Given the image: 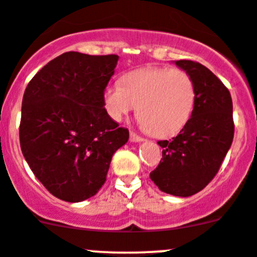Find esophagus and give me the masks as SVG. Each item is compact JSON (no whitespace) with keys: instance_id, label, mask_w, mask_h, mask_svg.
<instances>
[{"instance_id":"34e87169","label":"esophagus","mask_w":257,"mask_h":257,"mask_svg":"<svg viewBox=\"0 0 257 257\" xmlns=\"http://www.w3.org/2000/svg\"><path fill=\"white\" fill-rule=\"evenodd\" d=\"M129 140H131V142H136V143L143 142L142 137L137 136V134L133 133V132H131V137H129Z\"/></svg>"}]
</instances>
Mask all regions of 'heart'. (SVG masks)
Here are the masks:
<instances>
[{
	"label": "heart",
	"mask_w": 257,
	"mask_h": 257,
	"mask_svg": "<svg viewBox=\"0 0 257 257\" xmlns=\"http://www.w3.org/2000/svg\"><path fill=\"white\" fill-rule=\"evenodd\" d=\"M196 91L184 69L146 67L124 76L104 91V106L119 121L137 106L140 123L152 136L164 138L179 133L190 120Z\"/></svg>",
	"instance_id": "b5f03b06"
}]
</instances>
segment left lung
Masks as SVG:
<instances>
[{
  "instance_id": "obj_1",
  "label": "left lung",
  "mask_w": 257,
  "mask_h": 257,
  "mask_svg": "<svg viewBox=\"0 0 257 257\" xmlns=\"http://www.w3.org/2000/svg\"><path fill=\"white\" fill-rule=\"evenodd\" d=\"M195 85V106L190 120L162 148L160 165L150 174L158 189L175 196H191L217 175L233 141V105L228 88L203 64L176 61Z\"/></svg>"
}]
</instances>
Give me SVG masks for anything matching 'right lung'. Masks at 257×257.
I'll return each instance as SVG.
<instances>
[{
    "label": "right lung",
    "mask_w": 257,
    "mask_h": 257,
    "mask_svg": "<svg viewBox=\"0 0 257 257\" xmlns=\"http://www.w3.org/2000/svg\"><path fill=\"white\" fill-rule=\"evenodd\" d=\"M119 57L67 52L45 64L24 92L20 146L50 194L69 203L91 198L106 180L112 155L129 140L104 107Z\"/></svg>",
    "instance_id": "1"
}]
</instances>
